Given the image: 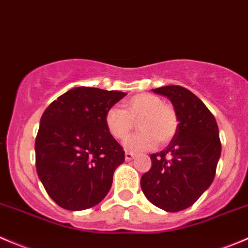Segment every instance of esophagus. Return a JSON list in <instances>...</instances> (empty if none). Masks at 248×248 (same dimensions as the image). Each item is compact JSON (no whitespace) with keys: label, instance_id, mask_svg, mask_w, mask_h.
Listing matches in <instances>:
<instances>
[{"label":"esophagus","instance_id":"1","mask_svg":"<svg viewBox=\"0 0 248 248\" xmlns=\"http://www.w3.org/2000/svg\"><path fill=\"white\" fill-rule=\"evenodd\" d=\"M133 157L134 154L131 153V151H126V153H124V158H126V161H131Z\"/></svg>","mask_w":248,"mask_h":248}]
</instances>
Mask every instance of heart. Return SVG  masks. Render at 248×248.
I'll return each mask as SVG.
<instances>
[{
    "label": "heart",
    "instance_id": "obj_1",
    "mask_svg": "<svg viewBox=\"0 0 248 248\" xmlns=\"http://www.w3.org/2000/svg\"><path fill=\"white\" fill-rule=\"evenodd\" d=\"M126 109L111 107L105 114V126L117 140H124L133 131L136 122L140 132L126 141V148L133 151L153 149L156 143L167 144L178 131V117L174 108L163 103L158 95L140 93L124 103Z\"/></svg>",
    "mask_w": 248,
    "mask_h": 248
}]
</instances>
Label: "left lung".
Masks as SVG:
<instances>
[{
	"label": "left lung",
	"mask_w": 248,
	"mask_h": 248,
	"mask_svg": "<svg viewBox=\"0 0 248 248\" xmlns=\"http://www.w3.org/2000/svg\"><path fill=\"white\" fill-rule=\"evenodd\" d=\"M167 97L178 117V131L167 148L153 154L151 168L140 178L144 195L156 207L178 212L190 207L210 188L222 144L212 112L180 86L153 90Z\"/></svg>",
	"instance_id": "left-lung-1"
}]
</instances>
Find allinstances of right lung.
Instances as JSON below:
<instances>
[{"instance_id": "1", "label": "right lung", "mask_w": 248, "mask_h": 248, "mask_svg": "<svg viewBox=\"0 0 248 248\" xmlns=\"http://www.w3.org/2000/svg\"><path fill=\"white\" fill-rule=\"evenodd\" d=\"M127 93L76 87L48 105L35 141L36 170L60 207L82 211L109 193L124 151L105 126V114Z\"/></svg>"}]
</instances>
